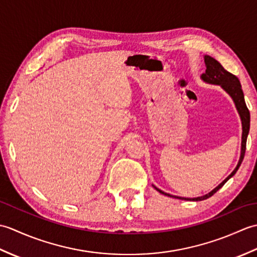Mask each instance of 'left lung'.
I'll use <instances>...</instances> for the list:
<instances>
[{"label": "left lung", "instance_id": "1", "mask_svg": "<svg viewBox=\"0 0 257 257\" xmlns=\"http://www.w3.org/2000/svg\"><path fill=\"white\" fill-rule=\"evenodd\" d=\"M204 63H205L206 69H205V73L201 75V79L206 84L221 86L222 88L231 96L234 103H235L236 110H237V112L239 114V118H241V121H242L241 156H239V160L237 162L236 168L234 169L230 176L223 180V181L219 185H217L216 188L213 189L211 192L206 193L205 195L198 196V198H182V196H176V195L169 194L167 192H163L162 190L158 189L154 185V188L158 191V192H160L161 194H165L167 196H170V198H176V199L187 200V201H202V200L209 199L210 196L214 194L216 191H219L223 187V185L226 183L227 180H230L234 176V174L236 173V171L238 170V168H239V166H241V163L244 159L245 149H246V139H247V136L249 133V111H248L246 103H245V100H244V94L242 90L241 83H239V80L236 76H234L233 74L228 73L227 70L223 68L222 65L213 57H211L209 55H204Z\"/></svg>", "mask_w": 257, "mask_h": 257}]
</instances>
